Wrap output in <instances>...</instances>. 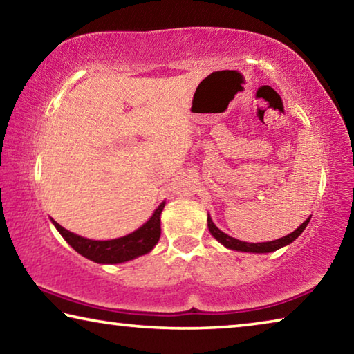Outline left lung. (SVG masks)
Returning a JSON list of instances; mask_svg holds the SVG:
<instances>
[{"instance_id":"1","label":"left lung","mask_w":354,"mask_h":354,"mask_svg":"<svg viewBox=\"0 0 354 354\" xmlns=\"http://www.w3.org/2000/svg\"><path fill=\"white\" fill-rule=\"evenodd\" d=\"M309 220H310V217L304 220L295 231L290 232V234H287L286 237L277 239V241H272V242H261V243L242 242V241H237V239H234V237L225 234L223 231H220L218 227L214 225V221H212L211 217H209V215H207V227H209V231H211V234L215 239H217V241L221 245H225V247L230 248V250L247 251V253H272V251H277V250L283 248V247H286V245H289V243L295 241V239L304 231V227L308 226Z\"/></svg>"}]
</instances>
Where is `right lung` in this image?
Listing matches in <instances>:
<instances>
[{"mask_svg":"<svg viewBox=\"0 0 354 354\" xmlns=\"http://www.w3.org/2000/svg\"><path fill=\"white\" fill-rule=\"evenodd\" d=\"M165 201L159 205L145 225L128 236L112 239V241H92V239L73 234L51 218L53 225L61 232L71 248L81 256L98 263H122L149 253L160 237V212L164 211Z\"/></svg>","mask_w":354,"mask_h":354,"instance_id":"right-lung-1","label":"right lung"}]
</instances>
